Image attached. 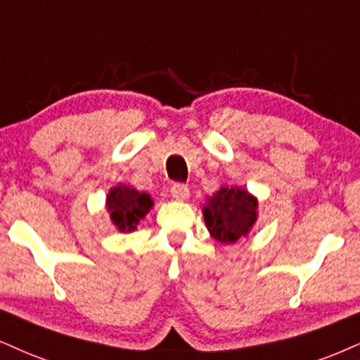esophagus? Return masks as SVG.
<instances>
[{"mask_svg":"<svg viewBox=\"0 0 360 360\" xmlns=\"http://www.w3.org/2000/svg\"><path fill=\"white\" fill-rule=\"evenodd\" d=\"M170 192H172V197L175 198V200H187L188 195H190V190L185 184H173Z\"/></svg>","mask_w":360,"mask_h":360,"instance_id":"34e87169","label":"esophagus"}]
</instances>
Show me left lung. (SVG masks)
Returning <instances> with one entry per match:
<instances>
[{"instance_id":"obj_1","label":"left lung","mask_w":360,"mask_h":360,"mask_svg":"<svg viewBox=\"0 0 360 360\" xmlns=\"http://www.w3.org/2000/svg\"><path fill=\"white\" fill-rule=\"evenodd\" d=\"M207 229L221 243L245 237L257 219V200L247 190L221 187L203 207Z\"/></svg>"}]
</instances>
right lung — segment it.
Masks as SVG:
<instances>
[{
    "label": "right lung",
    "mask_w": 360,
    "mask_h": 360,
    "mask_svg": "<svg viewBox=\"0 0 360 360\" xmlns=\"http://www.w3.org/2000/svg\"><path fill=\"white\" fill-rule=\"evenodd\" d=\"M106 208H108L110 217L113 224L122 230V232H131L136 229V224L143 219L146 212L153 205L150 195L140 193L139 190L118 185L112 188L106 198Z\"/></svg>",
    "instance_id": "obj_1"
}]
</instances>
